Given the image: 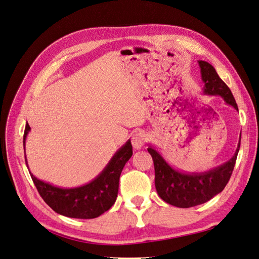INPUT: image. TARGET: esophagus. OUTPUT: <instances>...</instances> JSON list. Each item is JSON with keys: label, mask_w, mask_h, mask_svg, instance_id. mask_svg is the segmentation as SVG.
<instances>
[{"label": "esophagus", "mask_w": 259, "mask_h": 259, "mask_svg": "<svg viewBox=\"0 0 259 259\" xmlns=\"http://www.w3.org/2000/svg\"><path fill=\"white\" fill-rule=\"evenodd\" d=\"M145 142H146V135L143 132H137L132 137V144H133V147L135 149H142Z\"/></svg>", "instance_id": "esophagus-1"}]
</instances>
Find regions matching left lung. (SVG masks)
Wrapping results in <instances>:
<instances>
[{
    "mask_svg": "<svg viewBox=\"0 0 259 259\" xmlns=\"http://www.w3.org/2000/svg\"><path fill=\"white\" fill-rule=\"evenodd\" d=\"M201 79L206 96H220L224 102L238 111L235 99L230 88L219 77L209 62L199 60ZM241 146V136L234 156L223 165L204 172H185L175 169L163 159L155 147L149 146L148 153L153 157L155 167V187L157 193L165 202L178 207H191L202 204L223 191L231 178Z\"/></svg>",
    "mask_w": 259,
    "mask_h": 259,
    "instance_id": "left-lung-1",
    "label": "left lung"
}]
</instances>
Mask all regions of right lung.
Masks as SVG:
<instances>
[{"mask_svg": "<svg viewBox=\"0 0 259 259\" xmlns=\"http://www.w3.org/2000/svg\"><path fill=\"white\" fill-rule=\"evenodd\" d=\"M29 131V125L26 124L24 132V149L25 141ZM132 155H133V147L128 140L116 151L98 177L89 184L75 188L56 187L37 179L29 171L26 156H25V161L40 197L55 212L67 218L94 219L108 211L115 203L119 176Z\"/></svg>", "mask_w": 259, "mask_h": 259, "instance_id": "add662e5", "label": "right lung"}]
</instances>
